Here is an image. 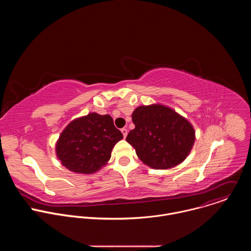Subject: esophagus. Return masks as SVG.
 Segmentation results:
<instances>
[{"mask_svg": "<svg viewBox=\"0 0 251 251\" xmlns=\"http://www.w3.org/2000/svg\"><path fill=\"white\" fill-rule=\"evenodd\" d=\"M121 132H122V134H123V137L126 138V136H127V134H128L127 129H126V128H123V129H121Z\"/></svg>", "mask_w": 251, "mask_h": 251, "instance_id": "34e87169", "label": "esophagus"}]
</instances>
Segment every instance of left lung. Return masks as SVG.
Returning a JSON list of instances; mask_svg holds the SVG:
<instances>
[{
  "label": "left lung",
  "instance_id": "8db88e82",
  "mask_svg": "<svg viewBox=\"0 0 251 251\" xmlns=\"http://www.w3.org/2000/svg\"><path fill=\"white\" fill-rule=\"evenodd\" d=\"M135 128L126 141L138 158L155 170H167L183 163L193 149L196 131L187 118L169 106L141 105L132 113Z\"/></svg>",
  "mask_w": 251,
  "mask_h": 251
}]
</instances>
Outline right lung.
Wrapping results in <instances>:
<instances>
[{
  "label": "right lung",
  "mask_w": 251,
  "mask_h": 251,
  "mask_svg": "<svg viewBox=\"0 0 251 251\" xmlns=\"http://www.w3.org/2000/svg\"><path fill=\"white\" fill-rule=\"evenodd\" d=\"M122 133L110 115L91 112L71 121L55 144V154L62 166L76 174H94L111 158Z\"/></svg>",
  "instance_id": "right-lung-1"
}]
</instances>
